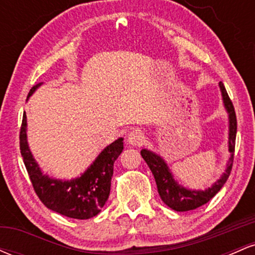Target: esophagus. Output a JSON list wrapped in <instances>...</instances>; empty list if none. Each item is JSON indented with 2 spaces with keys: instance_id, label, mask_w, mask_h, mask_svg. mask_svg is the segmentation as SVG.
Segmentation results:
<instances>
[{
  "instance_id": "esophagus-1",
  "label": "esophagus",
  "mask_w": 255,
  "mask_h": 255,
  "mask_svg": "<svg viewBox=\"0 0 255 255\" xmlns=\"http://www.w3.org/2000/svg\"><path fill=\"white\" fill-rule=\"evenodd\" d=\"M128 144L131 146H135V147H140L145 142V135L141 130L134 129L128 133L127 136Z\"/></svg>"
}]
</instances>
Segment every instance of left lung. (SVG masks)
<instances>
[{"mask_svg":"<svg viewBox=\"0 0 255 255\" xmlns=\"http://www.w3.org/2000/svg\"><path fill=\"white\" fill-rule=\"evenodd\" d=\"M219 89H221L222 92L224 108L227 110L228 116H229V141H228V144H229L230 158L227 164L225 172H223L221 178L216 181L211 187H209L205 191H193V189L184 188V187L178 184L175 181L174 176H172V174L170 172V169H169L168 164H166L165 160L162 157L158 156L154 152L146 150V148H142L141 152H140L142 158L145 159V162L147 163L148 168L151 169L152 174H153L160 198H162V200L164 201L165 205H168L170 209L175 210V211H191V210L198 209V207L209 203L221 191V188L227 182L228 177L230 175L234 162V151H235L238 121H236V114L235 109H234L233 102L230 101L227 90H225L222 81H219Z\"/></svg>","mask_w":255,"mask_h":255,"instance_id":"8db88e82","label":"left lung"}]
</instances>
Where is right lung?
<instances>
[{"label": "right lung", "instance_id": "1", "mask_svg": "<svg viewBox=\"0 0 255 255\" xmlns=\"http://www.w3.org/2000/svg\"><path fill=\"white\" fill-rule=\"evenodd\" d=\"M42 84H37L28 97ZM27 97V98H28ZM26 114L20 129V152L34 192L48 209L69 218L89 219L97 216L110 194L114 163L124 150V137L108 145L81 176L73 180H57L44 175L28 147Z\"/></svg>", "mask_w": 255, "mask_h": 255}]
</instances>
